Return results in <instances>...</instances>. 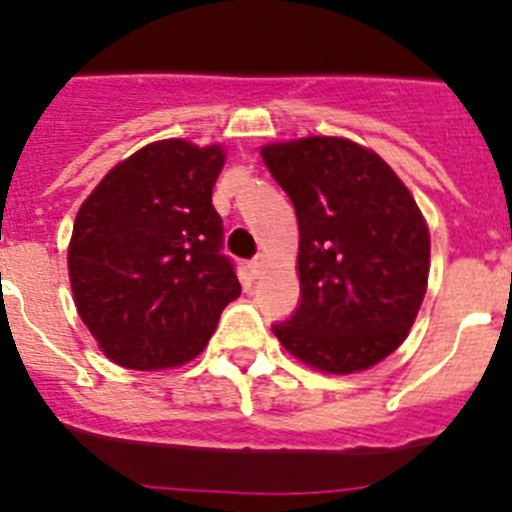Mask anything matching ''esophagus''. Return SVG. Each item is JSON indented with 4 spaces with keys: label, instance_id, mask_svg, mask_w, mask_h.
I'll use <instances>...</instances> for the list:
<instances>
[{
    "label": "esophagus",
    "instance_id": "esophagus-1",
    "mask_svg": "<svg viewBox=\"0 0 512 512\" xmlns=\"http://www.w3.org/2000/svg\"><path fill=\"white\" fill-rule=\"evenodd\" d=\"M248 269H251L253 277H259L261 271H264V256H256V259H253L251 264H248Z\"/></svg>",
    "mask_w": 512,
    "mask_h": 512
}]
</instances>
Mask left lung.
<instances>
[{
  "mask_svg": "<svg viewBox=\"0 0 512 512\" xmlns=\"http://www.w3.org/2000/svg\"><path fill=\"white\" fill-rule=\"evenodd\" d=\"M295 205L300 305L271 330L330 374L369 369L405 341L428 284L431 238L413 194L377 153L346 138L261 151Z\"/></svg>",
  "mask_w": 512,
  "mask_h": 512,
  "instance_id": "8db88e82",
  "label": "left lung"
}]
</instances>
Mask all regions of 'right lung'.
Segmentation results:
<instances>
[{"instance_id": "add662e5", "label": "right lung", "mask_w": 512, "mask_h": 512, "mask_svg": "<svg viewBox=\"0 0 512 512\" xmlns=\"http://www.w3.org/2000/svg\"><path fill=\"white\" fill-rule=\"evenodd\" d=\"M223 164L217 146L158 140L117 164L81 205L71 289L115 364L151 372L194 359L241 295L212 207Z\"/></svg>"}]
</instances>
